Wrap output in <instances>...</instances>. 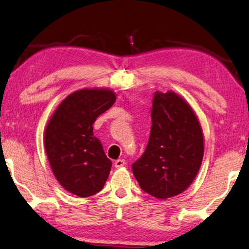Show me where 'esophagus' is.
<instances>
[{
  "instance_id": "esophagus-1",
  "label": "esophagus",
  "mask_w": 249,
  "mask_h": 249,
  "mask_svg": "<svg viewBox=\"0 0 249 249\" xmlns=\"http://www.w3.org/2000/svg\"><path fill=\"white\" fill-rule=\"evenodd\" d=\"M124 164H125L124 160H117L116 161H114V166H116V168H121V167H124Z\"/></svg>"
}]
</instances>
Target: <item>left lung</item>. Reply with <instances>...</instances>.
Masks as SVG:
<instances>
[{"mask_svg": "<svg viewBox=\"0 0 249 249\" xmlns=\"http://www.w3.org/2000/svg\"><path fill=\"white\" fill-rule=\"evenodd\" d=\"M203 153L202 128L190 104L175 92H155L148 145L132 164L139 186L160 200L181 194L196 178Z\"/></svg>", "mask_w": 249, "mask_h": 249, "instance_id": "left-lung-1", "label": "left lung"}]
</instances>
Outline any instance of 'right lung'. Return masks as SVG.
<instances>
[{"label":"right lung","instance_id":"right-lung-1","mask_svg":"<svg viewBox=\"0 0 249 249\" xmlns=\"http://www.w3.org/2000/svg\"><path fill=\"white\" fill-rule=\"evenodd\" d=\"M116 102L109 89H83L62 101L45 130V150L57 181L80 197L103 189L111 160L93 135V124Z\"/></svg>","mask_w":249,"mask_h":249}]
</instances>
